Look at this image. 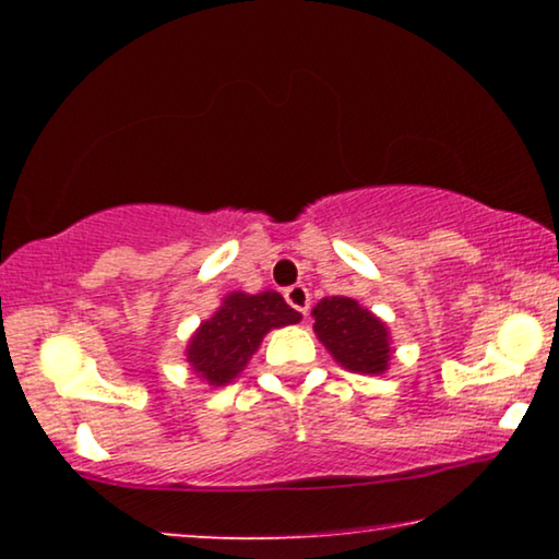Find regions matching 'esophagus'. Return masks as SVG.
I'll use <instances>...</instances> for the list:
<instances>
[{
  "label": "esophagus",
  "mask_w": 559,
  "mask_h": 559,
  "mask_svg": "<svg viewBox=\"0 0 559 559\" xmlns=\"http://www.w3.org/2000/svg\"><path fill=\"white\" fill-rule=\"evenodd\" d=\"M285 300L289 302V308H295L297 312H302V316H308L310 310V293L305 285H293L285 289Z\"/></svg>",
  "instance_id": "esophagus-1"
}]
</instances>
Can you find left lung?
Instances as JSON below:
<instances>
[{
    "label": "left lung",
    "instance_id": "obj_1",
    "mask_svg": "<svg viewBox=\"0 0 559 559\" xmlns=\"http://www.w3.org/2000/svg\"><path fill=\"white\" fill-rule=\"evenodd\" d=\"M316 333L335 361L356 373H381L389 361V335L379 318L350 297H325L312 310Z\"/></svg>",
    "mask_w": 559,
    "mask_h": 559
}]
</instances>
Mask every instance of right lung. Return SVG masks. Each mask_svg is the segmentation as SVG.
Listing matches in <instances>:
<instances>
[{
	"label": "right lung",
	"mask_w": 559,
	"mask_h": 559,
	"mask_svg": "<svg viewBox=\"0 0 559 559\" xmlns=\"http://www.w3.org/2000/svg\"><path fill=\"white\" fill-rule=\"evenodd\" d=\"M297 320L300 312L289 308L277 293H234L190 338L188 361L209 384L224 386L247 366L272 328L293 325Z\"/></svg>",
	"instance_id": "1"
}]
</instances>
